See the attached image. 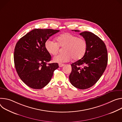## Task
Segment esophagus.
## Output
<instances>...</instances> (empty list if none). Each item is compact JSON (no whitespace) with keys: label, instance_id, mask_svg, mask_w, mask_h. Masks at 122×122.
Listing matches in <instances>:
<instances>
[{"label":"esophagus","instance_id":"esophagus-1","mask_svg":"<svg viewBox=\"0 0 122 122\" xmlns=\"http://www.w3.org/2000/svg\"><path fill=\"white\" fill-rule=\"evenodd\" d=\"M59 67H63V66H64V64H59Z\"/></svg>","mask_w":122,"mask_h":122}]
</instances>
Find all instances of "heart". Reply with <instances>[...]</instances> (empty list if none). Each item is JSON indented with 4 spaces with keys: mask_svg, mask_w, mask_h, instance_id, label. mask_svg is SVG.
I'll return each instance as SVG.
<instances>
[{
    "mask_svg": "<svg viewBox=\"0 0 122 122\" xmlns=\"http://www.w3.org/2000/svg\"><path fill=\"white\" fill-rule=\"evenodd\" d=\"M56 42L48 39L45 42V47L51 55H55L58 52L60 47H64L63 52L53 58V61L61 64L68 62L72 58L77 61L82 58L86 52L87 44L86 40L70 33H65L58 36Z\"/></svg>",
    "mask_w": 122,
    "mask_h": 122,
    "instance_id": "b5f03b06",
    "label": "heart"
}]
</instances>
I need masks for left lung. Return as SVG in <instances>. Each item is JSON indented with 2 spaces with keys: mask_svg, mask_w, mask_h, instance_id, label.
I'll return each instance as SVG.
<instances>
[{
  "mask_svg": "<svg viewBox=\"0 0 122 122\" xmlns=\"http://www.w3.org/2000/svg\"><path fill=\"white\" fill-rule=\"evenodd\" d=\"M80 35L87 42V51L82 58L71 64L69 80L74 87L84 90L95 84L103 75L107 63V52L105 43L97 35L88 31Z\"/></svg>",
  "mask_w": 122,
  "mask_h": 122,
  "instance_id": "left-lung-1",
  "label": "left lung"
}]
</instances>
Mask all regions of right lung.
I'll use <instances>...</instances> for the list:
<instances>
[{
  "label": "right lung",
  "mask_w": 122,
  "mask_h": 122,
  "mask_svg": "<svg viewBox=\"0 0 122 122\" xmlns=\"http://www.w3.org/2000/svg\"><path fill=\"white\" fill-rule=\"evenodd\" d=\"M59 30L34 29L20 38L16 44L14 62L16 72L29 87L41 89L46 86L58 68L57 63H47L50 54L45 47V42Z\"/></svg>",
  "instance_id": "add662e5"
}]
</instances>
